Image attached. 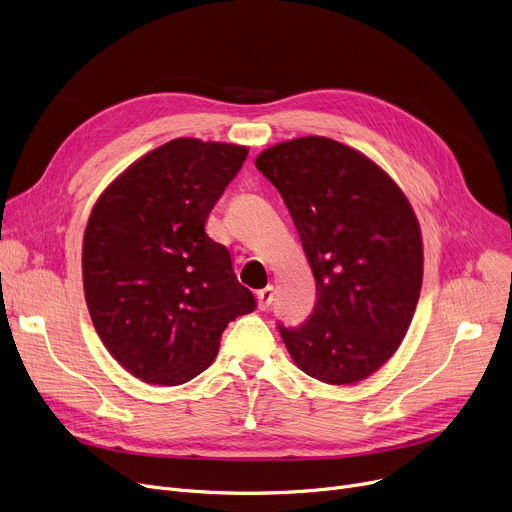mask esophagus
Listing matches in <instances>:
<instances>
[{
	"label": "esophagus",
	"instance_id": "34e87169",
	"mask_svg": "<svg viewBox=\"0 0 512 512\" xmlns=\"http://www.w3.org/2000/svg\"><path fill=\"white\" fill-rule=\"evenodd\" d=\"M274 286H265L263 290H259L257 292V305H259V309L261 311H267L272 307V303H274Z\"/></svg>",
	"mask_w": 512,
	"mask_h": 512
}]
</instances>
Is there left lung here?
I'll return each instance as SVG.
<instances>
[{
  "instance_id": "8db88e82",
  "label": "left lung",
  "mask_w": 512,
  "mask_h": 512,
  "mask_svg": "<svg viewBox=\"0 0 512 512\" xmlns=\"http://www.w3.org/2000/svg\"><path fill=\"white\" fill-rule=\"evenodd\" d=\"M255 166L280 191L315 278L309 319L278 326L292 361L332 386L369 378L419 301L423 242L409 199L367 155L326 137L278 143Z\"/></svg>"
}]
</instances>
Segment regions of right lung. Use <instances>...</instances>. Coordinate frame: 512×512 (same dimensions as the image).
<instances>
[{"label": "right lung", "instance_id": "right-lung-1", "mask_svg": "<svg viewBox=\"0 0 512 512\" xmlns=\"http://www.w3.org/2000/svg\"><path fill=\"white\" fill-rule=\"evenodd\" d=\"M249 149L174 139L128 166L97 199L83 238V286L110 355L147 384L193 380L226 326L255 309L207 215Z\"/></svg>", "mask_w": 512, "mask_h": 512}]
</instances>
